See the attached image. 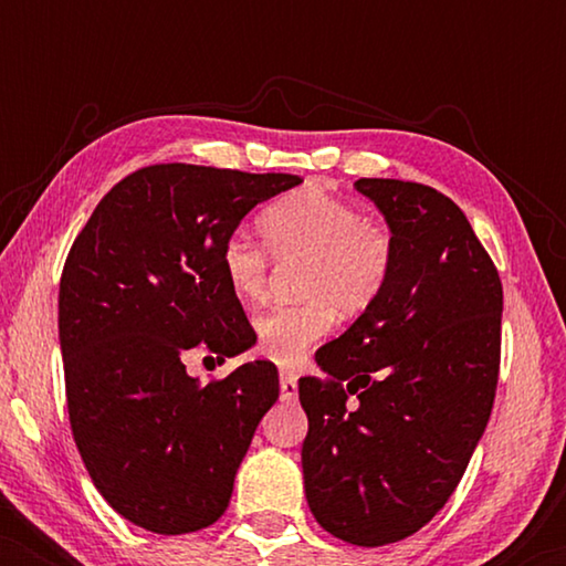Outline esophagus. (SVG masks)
<instances>
[{
  "label": "esophagus",
  "mask_w": 566,
  "mask_h": 566,
  "mask_svg": "<svg viewBox=\"0 0 566 566\" xmlns=\"http://www.w3.org/2000/svg\"><path fill=\"white\" fill-rule=\"evenodd\" d=\"M298 394V376L293 370H281V399L293 401Z\"/></svg>",
  "instance_id": "esophagus-1"
}]
</instances>
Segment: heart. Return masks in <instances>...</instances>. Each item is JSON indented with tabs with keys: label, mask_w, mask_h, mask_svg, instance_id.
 Listing matches in <instances>:
<instances>
[{
	"label": "heart",
	"mask_w": 566,
	"mask_h": 566,
	"mask_svg": "<svg viewBox=\"0 0 566 566\" xmlns=\"http://www.w3.org/2000/svg\"><path fill=\"white\" fill-rule=\"evenodd\" d=\"M258 229L270 254L301 260L298 293L304 301L273 306L254 319L258 350L293 366L327 335L335 314L355 316L376 304L394 265V237L374 216L322 188H301L260 213ZM221 275L239 301L252 304L268 285V253L244 234L223 239Z\"/></svg>",
	"instance_id": "heart-1"
}]
</instances>
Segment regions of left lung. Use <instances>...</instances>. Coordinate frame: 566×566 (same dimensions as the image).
I'll return each instance as SVG.
<instances>
[{
  "instance_id": "1",
  "label": "left lung",
  "mask_w": 566,
  "mask_h": 566,
  "mask_svg": "<svg viewBox=\"0 0 566 566\" xmlns=\"http://www.w3.org/2000/svg\"><path fill=\"white\" fill-rule=\"evenodd\" d=\"M394 237L386 289L298 381L316 523L355 546L412 536L446 505L492 415L502 283L459 206L420 182L360 177ZM355 396V400L349 397Z\"/></svg>"
}]
</instances>
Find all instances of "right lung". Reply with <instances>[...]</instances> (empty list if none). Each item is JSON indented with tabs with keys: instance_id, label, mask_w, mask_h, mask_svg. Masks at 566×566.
<instances>
[{
	"instance_id": "1",
	"label": "right lung",
	"mask_w": 566,
	"mask_h": 566,
	"mask_svg": "<svg viewBox=\"0 0 566 566\" xmlns=\"http://www.w3.org/2000/svg\"><path fill=\"white\" fill-rule=\"evenodd\" d=\"M296 175L198 165L136 169L99 200L69 250L59 343L74 443L97 492L138 528L180 536L219 521L277 368L239 366L200 384L185 355L219 360L254 345L219 252Z\"/></svg>"
}]
</instances>
